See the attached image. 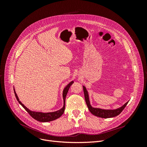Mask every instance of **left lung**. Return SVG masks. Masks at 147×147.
<instances>
[{
    "label": "left lung",
    "mask_w": 147,
    "mask_h": 147,
    "mask_svg": "<svg viewBox=\"0 0 147 147\" xmlns=\"http://www.w3.org/2000/svg\"><path fill=\"white\" fill-rule=\"evenodd\" d=\"M83 91H84V99H85V101L88 107V109L92 115H95L96 117L103 118H112V117H116L121 113L122 111L124 110V108L126 107V106L128 103V102H127L125 104L123 105L122 107H121L115 110H104V109H100L94 108L90 105V100H89L88 93L86 91V88L84 86H83Z\"/></svg>",
    "instance_id": "left-lung-1"
}]
</instances>
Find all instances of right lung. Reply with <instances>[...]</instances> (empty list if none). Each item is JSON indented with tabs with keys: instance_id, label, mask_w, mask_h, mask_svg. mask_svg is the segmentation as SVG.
Returning <instances> with one entry per match:
<instances>
[{
	"instance_id": "1",
	"label": "right lung",
	"mask_w": 147,
	"mask_h": 147,
	"mask_svg": "<svg viewBox=\"0 0 147 147\" xmlns=\"http://www.w3.org/2000/svg\"><path fill=\"white\" fill-rule=\"evenodd\" d=\"M74 83V82H70L67 85L65 86V88L64 89L63 91V100H64V106L62 108L61 110L57 111V112H51V113H41V112H31L28 109H27L26 107L21 103L18 97L17 96V94H16L15 91V94L16 96V98L17 100L18 101L19 103L22 105V107L27 111L28 113L34 119H36L37 121H38L40 122H48V121H51L55 120L56 119H57L59 118L62 115H63L64 112L65 110V97L67 94V92L69 91V89L70 86L71 84Z\"/></svg>"
}]
</instances>
